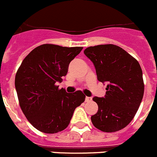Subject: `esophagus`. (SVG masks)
<instances>
[{
  "instance_id": "1",
  "label": "esophagus",
  "mask_w": 157,
  "mask_h": 157,
  "mask_svg": "<svg viewBox=\"0 0 157 157\" xmlns=\"http://www.w3.org/2000/svg\"><path fill=\"white\" fill-rule=\"evenodd\" d=\"M92 101V98L91 97H85V101L86 102H90Z\"/></svg>"
}]
</instances>
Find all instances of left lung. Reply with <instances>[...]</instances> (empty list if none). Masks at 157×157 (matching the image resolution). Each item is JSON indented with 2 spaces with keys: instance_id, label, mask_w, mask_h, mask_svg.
Masks as SVG:
<instances>
[{
  "instance_id": "1",
  "label": "left lung",
  "mask_w": 157,
  "mask_h": 157,
  "mask_svg": "<svg viewBox=\"0 0 157 157\" xmlns=\"http://www.w3.org/2000/svg\"><path fill=\"white\" fill-rule=\"evenodd\" d=\"M84 53L94 63L98 80L107 83L105 97L93 98L98 110L91 117L92 123L101 132L120 131L132 122L144 97L140 65L129 53L114 44L90 47Z\"/></svg>"
}]
</instances>
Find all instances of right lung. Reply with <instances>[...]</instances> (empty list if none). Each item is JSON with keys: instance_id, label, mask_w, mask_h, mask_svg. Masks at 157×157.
I'll return each instance as SVG.
<instances>
[{"instance_id": "right-lung-1", "label": "right lung", "mask_w": 157, "mask_h": 157, "mask_svg": "<svg viewBox=\"0 0 157 157\" xmlns=\"http://www.w3.org/2000/svg\"><path fill=\"white\" fill-rule=\"evenodd\" d=\"M82 49L43 44L25 56L17 71L15 88L20 107L40 132L54 134L65 129L75 109L85 101V95L80 90L68 94L56 85Z\"/></svg>"}]
</instances>
